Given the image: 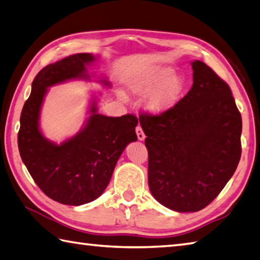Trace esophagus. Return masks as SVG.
I'll use <instances>...</instances> for the list:
<instances>
[{
    "label": "esophagus",
    "instance_id": "obj_1",
    "mask_svg": "<svg viewBox=\"0 0 260 260\" xmlns=\"http://www.w3.org/2000/svg\"><path fill=\"white\" fill-rule=\"evenodd\" d=\"M136 132H137V137H138L139 140H144V139L146 138V136H145L144 131H143V129H141L140 125L137 126V128H136Z\"/></svg>",
    "mask_w": 260,
    "mask_h": 260
}]
</instances>
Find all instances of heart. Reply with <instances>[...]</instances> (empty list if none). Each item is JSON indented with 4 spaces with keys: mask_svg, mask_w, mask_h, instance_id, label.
<instances>
[{
    "mask_svg": "<svg viewBox=\"0 0 260 260\" xmlns=\"http://www.w3.org/2000/svg\"><path fill=\"white\" fill-rule=\"evenodd\" d=\"M128 90L136 96L151 94L146 100V110L151 114H160L173 107L185 89V81L174 75L170 67H155L132 75L126 81Z\"/></svg>",
    "mask_w": 260,
    "mask_h": 260,
    "instance_id": "heart-1",
    "label": "heart"
}]
</instances>
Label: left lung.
<instances>
[{
    "label": "left lung",
    "instance_id": "obj_1",
    "mask_svg": "<svg viewBox=\"0 0 260 260\" xmlns=\"http://www.w3.org/2000/svg\"><path fill=\"white\" fill-rule=\"evenodd\" d=\"M191 66L193 84L182 100L160 114L139 116L150 192L180 213L212 203L241 157L242 119L231 89L204 62Z\"/></svg>",
    "mask_w": 260,
    "mask_h": 260
}]
</instances>
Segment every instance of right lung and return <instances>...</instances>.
<instances>
[{
	"mask_svg": "<svg viewBox=\"0 0 260 260\" xmlns=\"http://www.w3.org/2000/svg\"><path fill=\"white\" fill-rule=\"evenodd\" d=\"M92 61L94 55L79 53L43 68L32 81L18 132L19 153L39 189L55 202L71 206L90 203L104 192L122 151L137 140L135 115H102L97 113L96 102L85 128L62 144L52 143L39 130L47 88L77 78L89 79L87 66ZM102 84L110 86L106 80Z\"/></svg>",
	"mask_w": 260,
	"mask_h": 260,
	"instance_id": "1",
	"label": "right lung"
}]
</instances>
